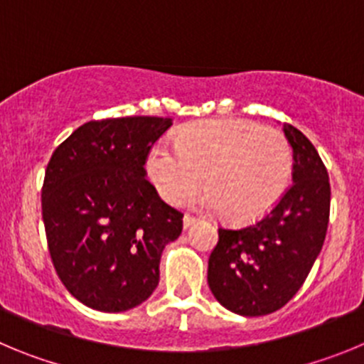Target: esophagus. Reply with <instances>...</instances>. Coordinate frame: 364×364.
I'll use <instances>...</instances> for the list:
<instances>
[{
  "label": "esophagus",
  "mask_w": 364,
  "mask_h": 364,
  "mask_svg": "<svg viewBox=\"0 0 364 364\" xmlns=\"http://www.w3.org/2000/svg\"><path fill=\"white\" fill-rule=\"evenodd\" d=\"M198 221V219L194 218V215H190V214H185V218H183V227L185 228H188V227H192V225H194V223Z\"/></svg>",
  "instance_id": "obj_1"
}]
</instances>
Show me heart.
<instances>
[{
  "mask_svg": "<svg viewBox=\"0 0 364 364\" xmlns=\"http://www.w3.org/2000/svg\"><path fill=\"white\" fill-rule=\"evenodd\" d=\"M146 176L172 206L192 201L234 223L263 218L290 186L294 154L283 132L247 119H210L176 136L174 150L150 149Z\"/></svg>",
  "mask_w": 364,
  "mask_h": 364,
  "instance_id": "heart-1",
  "label": "heart"
}]
</instances>
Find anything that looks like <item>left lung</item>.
I'll return each instance as SVG.
<instances>
[{
    "instance_id": "1",
    "label": "left lung",
    "mask_w": 364,
    "mask_h": 364,
    "mask_svg": "<svg viewBox=\"0 0 364 364\" xmlns=\"http://www.w3.org/2000/svg\"><path fill=\"white\" fill-rule=\"evenodd\" d=\"M292 146L294 172L281 201L241 228H219L208 257V287L239 316H267L283 309L317 259L330 218V181L316 146L296 127L283 125Z\"/></svg>"
}]
</instances>
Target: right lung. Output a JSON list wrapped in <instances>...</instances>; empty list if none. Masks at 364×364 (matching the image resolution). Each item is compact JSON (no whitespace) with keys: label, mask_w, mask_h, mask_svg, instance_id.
<instances>
[{"label":"right lung","mask_w":364,"mask_h":364,"mask_svg":"<svg viewBox=\"0 0 364 364\" xmlns=\"http://www.w3.org/2000/svg\"><path fill=\"white\" fill-rule=\"evenodd\" d=\"M170 127L154 116L88 121L48 161V252L65 288L90 309L125 312L149 299L163 248L181 234L183 214L145 179L146 156Z\"/></svg>","instance_id":"right-lung-1"}]
</instances>
